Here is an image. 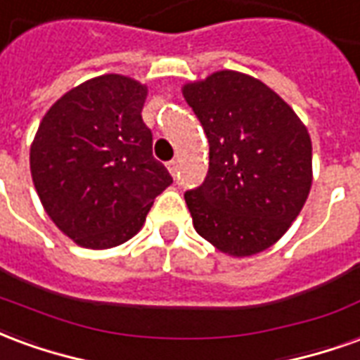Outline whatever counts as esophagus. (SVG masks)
Here are the masks:
<instances>
[{
	"label": "esophagus",
	"instance_id": "obj_1",
	"mask_svg": "<svg viewBox=\"0 0 360 360\" xmlns=\"http://www.w3.org/2000/svg\"><path fill=\"white\" fill-rule=\"evenodd\" d=\"M167 169L172 173L173 177L177 175V169H179V165H177V160H172V162H167Z\"/></svg>",
	"mask_w": 360,
	"mask_h": 360
}]
</instances>
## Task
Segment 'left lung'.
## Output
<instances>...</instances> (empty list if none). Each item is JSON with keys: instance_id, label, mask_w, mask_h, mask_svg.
I'll return each mask as SVG.
<instances>
[{"instance_id": "obj_1", "label": "left lung", "mask_w": 360, "mask_h": 360, "mask_svg": "<svg viewBox=\"0 0 360 360\" xmlns=\"http://www.w3.org/2000/svg\"><path fill=\"white\" fill-rule=\"evenodd\" d=\"M183 96L210 144L206 179L185 193L196 233L229 257L270 249L310 193L307 127L264 82L237 71L187 82Z\"/></svg>"}]
</instances>
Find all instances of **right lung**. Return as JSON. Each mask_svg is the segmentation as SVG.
<instances>
[{"label": "right lung", "instance_id": "1", "mask_svg": "<svg viewBox=\"0 0 360 360\" xmlns=\"http://www.w3.org/2000/svg\"><path fill=\"white\" fill-rule=\"evenodd\" d=\"M148 89L102 75L59 98L30 146V173L51 221L84 249L129 241L172 175L142 121Z\"/></svg>", "mask_w": 360, "mask_h": 360}]
</instances>
